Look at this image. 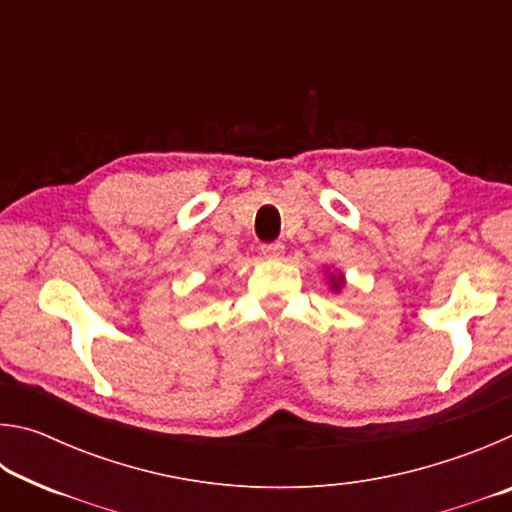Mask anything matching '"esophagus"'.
Listing matches in <instances>:
<instances>
[{
    "instance_id": "esophagus-1",
    "label": "esophagus",
    "mask_w": 512,
    "mask_h": 512,
    "mask_svg": "<svg viewBox=\"0 0 512 512\" xmlns=\"http://www.w3.org/2000/svg\"><path fill=\"white\" fill-rule=\"evenodd\" d=\"M262 255L266 259H280L284 255V246L282 244H264L262 246Z\"/></svg>"
}]
</instances>
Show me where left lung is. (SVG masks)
Listing matches in <instances>:
<instances>
[{
    "instance_id": "left-lung-1",
    "label": "left lung",
    "mask_w": 512,
    "mask_h": 512,
    "mask_svg": "<svg viewBox=\"0 0 512 512\" xmlns=\"http://www.w3.org/2000/svg\"><path fill=\"white\" fill-rule=\"evenodd\" d=\"M343 275H329V284H332L334 291H339L343 287Z\"/></svg>"
}]
</instances>
